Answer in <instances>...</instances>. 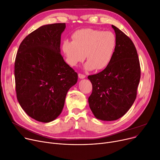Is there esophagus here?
<instances>
[{
  "label": "esophagus",
  "instance_id": "1",
  "mask_svg": "<svg viewBox=\"0 0 160 160\" xmlns=\"http://www.w3.org/2000/svg\"><path fill=\"white\" fill-rule=\"evenodd\" d=\"M78 77H79L80 78H81V79L84 78H86V75H85V74H82V73H79V74H78Z\"/></svg>",
  "mask_w": 160,
  "mask_h": 160
}]
</instances>
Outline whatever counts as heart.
<instances>
[{"instance_id": "heart-1", "label": "heart", "mask_w": 160, "mask_h": 160, "mask_svg": "<svg viewBox=\"0 0 160 160\" xmlns=\"http://www.w3.org/2000/svg\"><path fill=\"white\" fill-rule=\"evenodd\" d=\"M73 41L65 40L62 46L67 62L77 66L85 59L88 70H101L110 63L117 48V38L110 31L82 29L72 35Z\"/></svg>"}]
</instances>
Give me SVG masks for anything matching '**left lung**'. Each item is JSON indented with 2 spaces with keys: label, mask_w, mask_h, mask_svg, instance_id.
<instances>
[{
  "label": "left lung",
  "mask_w": 160,
  "mask_h": 160,
  "mask_svg": "<svg viewBox=\"0 0 160 160\" xmlns=\"http://www.w3.org/2000/svg\"><path fill=\"white\" fill-rule=\"evenodd\" d=\"M117 48L112 62L101 72L89 75L93 91L88 98L97 119L111 121L121 118L136 98L141 68L136 48L130 38L112 25Z\"/></svg>",
  "instance_id": "8db88e82"
}]
</instances>
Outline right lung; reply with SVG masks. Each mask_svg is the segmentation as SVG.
I'll use <instances>...</instances> for the list:
<instances>
[{
  "mask_svg": "<svg viewBox=\"0 0 160 160\" xmlns=\"http://www.w3.org/2000/svg\"><path fill=\"white\" fill-rule=\"evenodd\" d=\"M65 23L43 25L31 32L19 45L14 74L18 102L27 114L49 122L62 113L69 89L78 74L60 54Z\"/></svg>",
  "mask_w": 160,
  "mask_h": 160,
  "instance_id": "add662e5",
  "label": "right lung"
}]
</instances>
